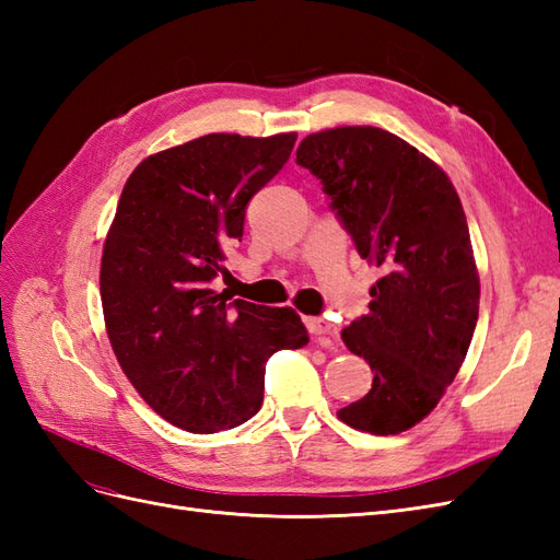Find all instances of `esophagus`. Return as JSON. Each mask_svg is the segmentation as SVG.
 <instances>
[{"instance_id":"esophagus-1","label":"esophagus","mask_w":560,"mask_h":560,"mask_svg":"<svg viewBox=\"0 0 560 560\" xmlns=\"http://www.w3.org/2000/svg\"><path fill=\"white\" fill-rule=\"evenodd\" d=\"M303 322H306V329L313 336H334L336 334V325H331L327 317H306Z\"/></svg>"}]
</instances>
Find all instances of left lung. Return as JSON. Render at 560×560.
Instances as JSON below:
<instances>
[{"label":"left lung","instance_id":"obj_1","mask_svg":"<svg viewBox=\"0 0 560 560\" xmlns=\"http://www.w3.org/2000/svg\"><path fill=\"white\" fill-rule=\"evenodd\" d=\"M296 163L319 179L360 257L383 270L369 313L341 334L374 383L338 418L399 434L444 397L477 327L479 273L463 202L442 167L374 126L313 132Z\"/></svg>","mask_w":560,"mask_h":560}]
</instances>
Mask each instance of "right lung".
<instances>
[{"label":"right lung","mask_w":560,"mask_h":560,"mask_svg":"<svg viewBox=\"0 0 560 560\" xmlns=\"http://www.w3.org/2000/svg\"><path fill=\"white\" fill-rule=\"evenodd\" d=\"M294 142L296 132L202 135L144 159L118 198L100 268L109 343L140 397L186 432L243 425L261 409L270 354L308 343L292 308L212 290L247 202Z\"/></svg>","instance_id":"obj_1"}]
</instances>
